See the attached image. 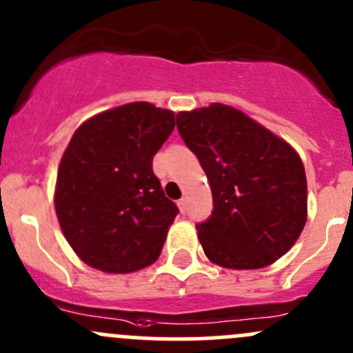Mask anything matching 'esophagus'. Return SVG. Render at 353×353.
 Masks as SVG:
<instances>
[{
	"label": "esophagus",
	"mask_w": 353,
	"mask_h": 353,
	"mask_svg": "<svg viewBox=\"0 0 353 353\" xmlns=\"http://www.w3.org/2000/svg\"><path fill=\"white\" fill-rule=\"evenodd\" d=\"M178 207H180L181 212H185V210H187V199H180V201H178Z\"/></svg>",
	"instance_id": "obj_1"
}]
</instances>
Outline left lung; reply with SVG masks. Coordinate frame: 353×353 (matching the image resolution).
<instances>
[{"label": "left lung", "instance_id": "1", "mask_svg": "<svg viewBox=\"0 0 353 353\" xmlns=\"http://www.w3.org/2000/svg\"><path fill=\"white\" fill-rule=\"evenodd\" d=\"M176 127L212 190V212L195 226L207 258L252 270L285 255L306 224L307 183L299 154L228 105L180 112Z\"/></svg>", "mask_w": 353, "mask_h": 353}]
</instances>
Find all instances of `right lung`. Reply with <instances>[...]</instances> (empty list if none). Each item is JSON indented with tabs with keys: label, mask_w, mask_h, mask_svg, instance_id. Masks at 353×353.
Here are the masks:
<instances>
[{
	"label": "right lung",
	"mask_w": 353,
	"mask_h": 353,
	"mask_svg": "<svg viewBox=\"0 0 353 353\" xmlns=\"http://www.w3.org/2000/svg\"><path fill=\"white\" fill-rule=\"evenodd\" d=\"M175 114L148 101L95 115L69 141L56 187V214L76 255L108 274L158 260L178 207L152 172Z\"/></svg>",
	"instance_id": "add662e5"
}]
</instances>
